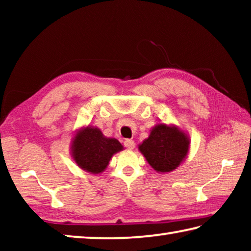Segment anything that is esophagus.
<instances>
[{
    "mask_svg": "<svg viewBox=\"0 0 251 251\" xmlns=\"http://www.w3.org/2000/svg\"><path fill=\"white\" fill-rule=\"evenodd\" d=\"M124 146L127 148V150L133 151L135 148V143H134V141H131V139H126V141L124 142Z\"/></svg>",
    "mask_w": 251,
    "mask_h": 251,
    "instance_id": "1",
    "label": "esophagus"
}]
</instances>
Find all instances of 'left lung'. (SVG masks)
I'll list each match as a JSON object with an SVG mask.
<instances>
[{"label":"left lung","mask_w":251,"mask_h":251,"mask_svg":"<svg viewBox=\"0 0 251 251\" xmlns=\"http://www.w3.org/2000/svg\"><path fill=\"white\" fill-rule=\"evenodd\" d=\"M190 139L185 130L174 124L159 123L150 136L139 144L138 150L157 173H171L186 159Z\"/></svg>","instance_id":"obj_1"}]
</instances>
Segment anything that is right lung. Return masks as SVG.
Segmentation results:
<instances>
[{"label":"right lung","instance_id":"add662e5","mask_svg":"<svg viewBox=\"0 0 251 251\" xmlns=\"http://www.w3.org/2000/svg\"><path fill=\"white\" fill-rule=\"evenodd\" d=\"M124 150L116 138L106 137L94 126H83L75 131L71 143V155L83 171L94 174L103 173L116 152Z\"/></svg>","mask_w":251,"mask_h":251}]
</instances>
